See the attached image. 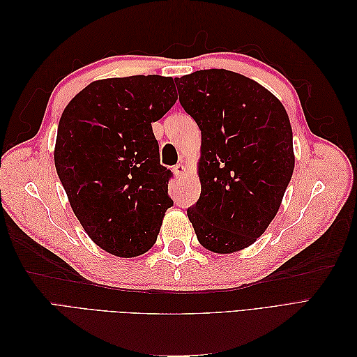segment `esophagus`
Wrapping results in <instances>:
<instances>
[{
    "label": "esophagus",
    "mask_w": 357,
    "mask_h": 357,
    "mask_svg": "<svg viewBox=\"0 0 357 357\" xmlns=\"http://www.w3.org/2000/svg\"><path fill=\"white\" fill-rule=\"evenodd\" d=\"M172 172H174L176 177H181L186 172V167L183 164H177L174 168H172Z\"/></svg>",
    "instance_id": "34e87169"
}]
</instances>
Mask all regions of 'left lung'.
I'll return each instance as SVG.
<instances>
[{
	"label": "left lung",
	"mask_w": 357,
	"mask_h": 357,
	"mask_svg": "<svg viewBox=\"0 0 357 357\" xmlns=\"http://www.w3.org/2000/svg\"><path fill=\"white\" fill-rule=\"evenodd\" d=\"M176 84L201 129V195L188 218L207 250H243L275 218L294 174L286 109L262 84L228 70L195 71Z\"/></svg>",
	"instance_id": "8db88e82"
}]
</instances>
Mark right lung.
<instances>
[{
  "mask_svg": "<svg viewBox=\"0 0 357 357\" xmlns=\"http://www.w3.org/2000/svg\"><path fill=\"white\" fill-rule=\"evenodd\" d=\"M176 101L171 77L131 75L92 82L61 116L59 180L89 238L114 256L152 248L172 205L152 122Z\"/></svg>",
  "mask_w": 357,
  "mask_h": 357,
  "instance_id": "obj_1",
  "label": "right lung"
}]
</instances>
